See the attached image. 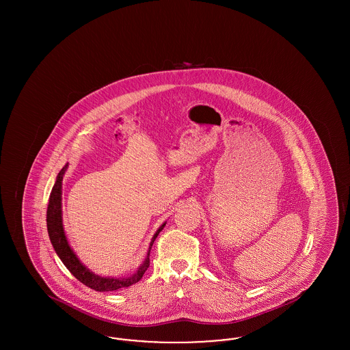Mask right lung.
I'll return each mask as SVG.
<instances>
[{"label":"right lung","mask_w":350,"mask_h":350,"mask_svg":"<svg viewBox=\"0 0 350 350\" xmlns=\"http://www.w3.org/2000/svg\"><path fill=\"white\" fill-rule=\"evenodd\" d=\"M67 170V165L63 167L57 176V180L53 185L52 190H51L50 200H49V207H47V230L50 234L51 243L55 252L57 253V256L60 257V260L63 261V264L67 267L68 270L85 286L96 290V291H114L118 288H123V287H129L133 283L139 282L143 277V274L146 273V270L150 267V248L157 237V234L161 232V230L164 228L165 224H163L157 232L154 233L152 241H150V250L147 254V258L144 261V264L139 267V270L133 274L130 278H123V280H118V278H103L100 275L93 274L89 269L83 267L80 262V260L76 257V254L73 253V250H70L69 244H68L66 233L63 230V223H62V181H63V176Z\"/></svg>","instance_id":"obj_1"}]
</instances>
